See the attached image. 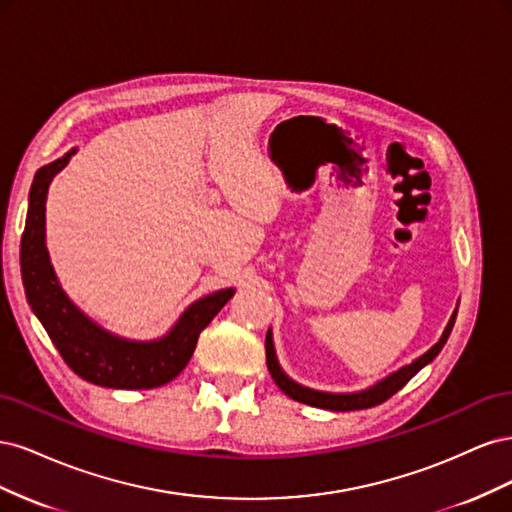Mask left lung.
<instances>
[{
	"label": "left lung",
	"mask_w": 512,
	"mask_h": 512,
	"mask_svg": "<svg viewBox=\"0 0 512 512\" xmlns=\"http://www.w3.org/2000/svg\"><path fill=\"white\" fill-rule=\"evenodd\" d=\"M459 307V303H457ZM457 307L448 320L446 329L442 333V337L438 339V344H433L425 354L418 356L410 365H404L401 369L393 371L386 378L378 380L376 384L367 386L363 391H354V393H327V391H316L309 389V386H303L299 382H294L292 378L286 376V371L280 367V361H277L275 354V346H273V333L271 329L267 331V339H265V350H267V367L271 371V378L275 380V384L294 401H301V404L314 406V408H322V410H333V412H348V410H363V408H371L378 406L382 401L389 399L391 395H395L401 386H404L410 378L416 376V371H421L425 365H429L436 356L440 354V350L444 348L448 335L453 331V324L457 318Z\"/></svg>",
	"instance_id": "obj_1"
}]
</instances>
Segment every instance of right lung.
<instances>
[{
	"label": "right lung",
	"mask_w": 512,
	"mask_h": 512,
	"mask_svg": "<svg viewBox=\"0 0 512 512\" xmlns=\"http://www.w3.org/2000/svg\"><path fill=\"white\" fill-rule=\"evenodd\" d=\"M74 153L76 149L42 166L29 190L21 239V275L27 303L76 376L108 389H156L181 374L192 359L200 331L230 301L235 288L211 292L194 301L173 329L149 342L115 335L81 312L61 288L46 250V194L53 177L66 168Z\"/></svg>",
	"instance_id": "add662e5"
}]
</instances>
